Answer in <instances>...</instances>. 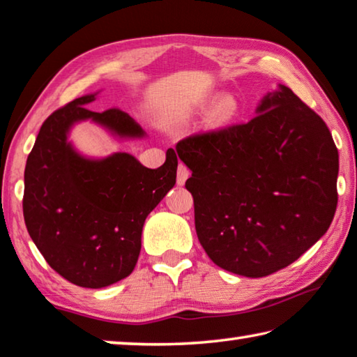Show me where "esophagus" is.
I'll use <instances>...</instances> for the list:
<instances>
[{"label":"esophagus","mask_w":357,"mask_h":357,"mask_svg":"<svg viewBox=\"0 0 357 357\" xmlns=\"http://www.w3.org/2000/svg\"><path fill=\"white\" fill-rule=\"evenodd\" d=\"M190 176V172L189 168L184 165V163H179L178 165V176H176V183L178 185H183L185 181H188V178Z\"/></svg>","instance_id":"obj_1"}]
</instances>
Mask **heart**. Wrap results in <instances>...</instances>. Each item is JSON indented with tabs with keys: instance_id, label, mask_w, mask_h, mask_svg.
I'll use <instances>...</instances> for the list:
<instances>
[{
	"instance_id": "b5f03b06",
	"label": "heart",
	"mask_w": 357,
	"mask_h": 357,
	"mask_svg": "<svg viewBox=\"0 0 357 357\" xmlns=\"http://www.w3.org/2000/svg\"><path fill=\"white\" fill-rule=\"evenodd\" d=\"M205 106H206V105H203V106H202V109H203V107H205Z\"/></svg>"
}]
</instances>
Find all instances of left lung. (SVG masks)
<instances>
[{
  "label": "left lung",
  "instance_id": "8db88e82",
  "mask_svg": "<svg viewBox=\"0 0 357 357\" xmlns=\"http://www.w3.org/2000/svg\"><path fill=\"white\" fill-rule=\"evenodd\" d=\"M256 117L176 144L192 176L200 245L218 267L262 278L318 241L337 208L338 151L326 122L278 86Z\"/></svg>",
  "mask_w": 357,
  "mask_h": 357
}]
</instances>
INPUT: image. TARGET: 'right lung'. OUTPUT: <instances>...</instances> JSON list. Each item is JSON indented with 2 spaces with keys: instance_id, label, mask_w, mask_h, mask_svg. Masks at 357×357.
I'll use <instances>...</instances> for the list:
<instances>
[{
  "instance_id": "1",
  "label": "right lung",
  "mask_w": 357,
  "mask_h": 357,
  "mask_svg": "<svg viewBox=\"0 0 357 357\" xmlns=\"http://www.w3.org/2000/svg\"><path fill=\"white\" fill-rule=\"evenodd\" d=\"M84 95L50 114L26 158L24 218L39 252L73 284L101 289L132 273L141 251L144 220L176 183L173 149L157 169L128 152L95 158L79 152L71 128L90 121L117 139L146 132L121 109L93 112Z\"/></svg>"
}]
</instances>
